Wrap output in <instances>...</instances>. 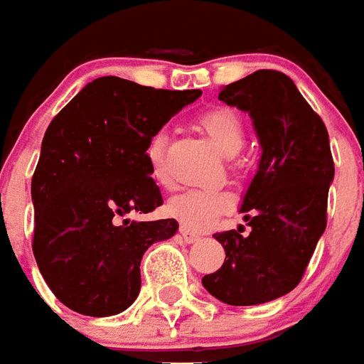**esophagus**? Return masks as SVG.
Listing matches in <instances>:
<instances>
[{"mask_svg":"<svg viewBox=\"0 0 364 364\" xmlns=\"http://www.w3.org/2000/svg\"><path fill=\"white\" fill-rule=\"evenodd\" d=\"M180 236L184 237V242H188V244H192V242H196L199 237L198 232L190 230L188 226H180Z\"/></svg>","mask_w":364,"mask_h":364,"instance_id":"34e87169","label":"esophagus"}]
</instances>
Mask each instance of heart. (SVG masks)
<instances>
[{"label":"heart","mask_w":364,"mask_h":364,"mask_svg":"<svg viewBox=\"0 0 364 364\" xmlns=\"http://www.w3.org/2000/svg\"><path fill=\"white\" fill-rule=\"evenodd\" d=\"M199 128L203 130L209 140L228 157H234L244 147L245 130L244 120L236 109L211 107L198 117ZM165 134H155L147 144L146 157L149 163V172L157 182H165ZM230 196L215 188H198L188 190L168 201L166 209L172 217L190 228H207L217 220L223 213L230 209Z\"/></svg>","instance_id":"obj_1"}]
</instances>
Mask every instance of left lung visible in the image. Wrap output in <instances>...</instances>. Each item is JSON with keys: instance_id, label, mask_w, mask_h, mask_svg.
I'll use <instances>...</instances> for the list:
<instances>
[{"instance_id": "left-lung-1", "label": "left lung", "mask_w": 364, "mask_h": 364, "mask_svg": "<svg viewBox=\"0 0 364 364\" xmlns=\"http://www.w3.org/2000/svg\"><path fill=\"white\" fill-rule=\"evenodd\" d=\"M218 100L251 114L263 155L242 203L250 234H213L226 259L201 282L223 303L259 305L301 282L326 228L334 159L322 119L280 70L232 82Z\"/></svg>"}]
</instances>
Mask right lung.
Segmentation results:
<instances>
[{
	"label": "right lung",
	"instance_id": "right-lung-1",
	"mask_svg": "<svg viewBox=\"0 0 364 364\" xmlns=\"http://www.w3.org/2000/svg\"><path fill=\"white\" fill-rule=\"evenodd\" d=\"M199 95L201 90H157L103 76L49 122L32 176V251L63 305L109 316L138 297L146 250L178 230L174 218H127L163 203L147 144Z\"/></svg>",
	"mask_w": 364,
	"mask_h": 364
}]
</instances>
